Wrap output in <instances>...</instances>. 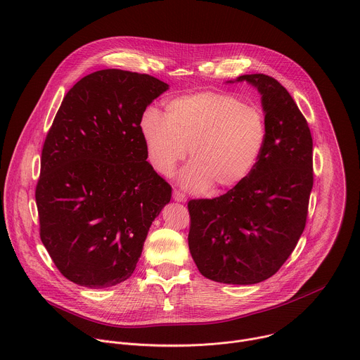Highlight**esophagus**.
Segmentation results:
<instances>
[{"instance_id": "obj_1", "label": "esophagus", "mask_w": 360, "mask_h": 360, "mask_svg": "<svg viewBox=\"0 0 360 360\" xmlns=\"http://www.w3.org/2000/svg\"><path fill=\"white\" fill-rule=\"evenodd\" d=\"M172 196H174V200H176V202H186V196L184 193H181L179 191H174Z\"/></svg>"}]
</instances>
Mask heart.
Listing matches in <instances>:
<instances>
[{
    "label": "heart",
    "instance_id": "b5f03b06",
    "mask_svg": "<svg viewBox=\"0 0 360 360\" xmlns=\"http://www.w3.org/2000/svg\"><path fill=\"white\" fill-rule=\"evenodd\" d=\"M139 132L149 165L171 175L186 157L179 184L189 191H228L258 164L268 138L264 112L225 92H198L165 102V114L148 108Z\"/></svg>",
    "mask_w": 360,
    "mask_h": 360
}]
</instances>
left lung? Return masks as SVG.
I'll use <instances>...</instances> for the list:
<instances>
[{
	"label": "left lung",
	"mask_w": 360,
	"mask_h": 360,
	"mask_svg": "<svg viewBox=\"0 0 360 360\" xmlns=\"http://www.w3.org/2000/svg\"><path fill=\"white\" fill-rule=\"evenodd\" d=\"M226 82L258 89L268 138L243 182L218 198L189 200L188 243L205 278L253 285L279 271L304 229L314 142L293 98L276 79L250 74Z\"/></svg>",
	"instance_id": "left-lung-1"
}]
</instances>
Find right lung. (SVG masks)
<instances>
[{
	"mask_svg": "<svg viewBox=\"0 0 360 360\" xmlns=\"http://www.w3.org/2000/svg\"><path fill=\"white\" fill-rule=\"evenodd\" d=\"M169 85L146 74L101 70L65 95L41 157L35 200L41 240L71 282L127 281L171 186L146 161L139 121Z\"/></svg>",
	"mask_w": 360,
	"mask_h": 360,
	"instance_id": "right-lung-1",
	"label": "right lung"
}]
</instances>
